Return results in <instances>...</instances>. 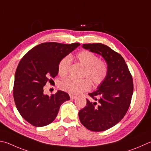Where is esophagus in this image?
<instances>
[{
  "label": "esophagus",
  "instance_id": "34e87169",
  "mask_svg": "<svg viewBox=\"0 0 151 151\" xmlns=\"http://www.w3.org/2000/svg\"><path fill=\"white\" fill-rule=\"evenodd\" d=\"M70 98H71V99H75V98H76V96H75V95H73V94H70Z\"/></svg>",
  "mask_w": 151,
  "mask_h": 151
}]
</instances>
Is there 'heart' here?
Here are the masks:
<instances>
[{
    "label": "heart",
    "mask_w": 151,
    "mask_h": 151,
    "mask_svg": "<svg viewBox=\"0 0 151 151\" xmlns=\"http://www.w3.org/2000/svg\"><path fill=\"white\" fill-rule=\"evenodd\" d=\"M76 59L84 68L82 76L86 78L76 80L68 77L60 83V87L64 91L72 94H78L88 91L91 84L98 86L106 80L108 74V65L106 61L100 60L95 53L90 51H82L76 55ZM70 65V58L66 56L58 65L59 75L64 76L67 74Z\"/></svg>",
    "instance_id": "heart-1"
}]
</instances>
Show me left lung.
I'll return each instance as SVG.
<instances>
[{
	"mask_svg": "<svg viewBox=\"0 0 151 151\" xmlns=\"http://www.w3.org/2000/svg\"><path fill=\"white\" fill-rule=\"evenodd\" d=\"M83 47L102 55L108 65V76L97 90L88 95L86 106L79 111L82 124L92 131H106L123 118L129 108L133 92L131 74L124 59L102 43L83 44Z\"/></svg>",
	"mask_w": 151,
	"mask_h": 151,
	"instance_id": "obj_1",
	"label": "left lung"
}]
</instances>
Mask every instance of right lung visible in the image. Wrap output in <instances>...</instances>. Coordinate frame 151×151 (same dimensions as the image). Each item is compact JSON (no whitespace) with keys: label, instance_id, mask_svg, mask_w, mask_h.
<instances>
[{"label":"right lung","instance_id":"right-lung-1","mask_svg":"<svg viewBox=\"0 0 151 151\" xmlns=\"http://www.w3.org/2000/svg\"><path fill=\"white\" fill-rule=\"evenodd\" d=\"M80 45L43 43L29 50L16 68L14 100L21 116L35 127H43L56 118L60 106L70 100L67 92L58 90L51 96L43 94V86L58 74L61 60Z\"/></svg>","mask_w":151,"mask_h":151}]
</instances>
